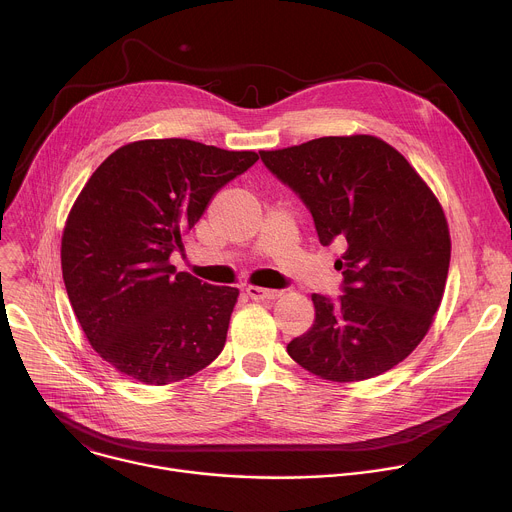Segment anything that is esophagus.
Masks as SVG:
<instances>
[{
    "mask_svg": "<svg viewBox=\"0 0 512 512\" xmlns=\"http://www.w3.org/2000/svg\"><path fill=\"white\" fill-rule=\"evenodd\" d=\"M247 296L255 302H271L275 298H279V291L277 289H265V287H255V285H249L247 289Z\"/></svg>",
    "mask_w": 512,
    "mask_h": 512,
    "instance_id": "34e87169",
    "label": "esophagus"
}]
</instances>
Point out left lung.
Listing matches in <instances>:
<instances>
[{
  "label": "left lung",
  "mask_w": 512,
  "mask_h": 512,
  "mask_svg": "<svg viewBox=\"0 0 512 512\" xmlns=\"http://www.w3.org/2000/svg\"><path fill=\"white\" fill-rule=\"evenodd\" d=\"M259 156L306 204L320 245L344 247L342 296H312L314 324L287 354L338 383L393 369L423 340L444 296L452 245L440 202L373 135L318 137Z\"/></svg>",
  "instance_id": "left-lung-1"
}]
</instances>
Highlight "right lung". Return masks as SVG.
<instances>
[{"instance_id":"obj_1","label":"right lung","mask_w":512,"mask_h":512,"mask_svg":"<svg viewBox=\"0 0 512 512\" xmlns=\"http://www.w3.org/2000/svg\"><path fill=\"white\" fill-rule=\"evenodd\" d=\"M257 160L192 139H145L113 152L85 184L62 235V279L91 346L119 373L168 385L221 354L239 289L176 271L170 255Z\"/></svg>"}]
</instances>
